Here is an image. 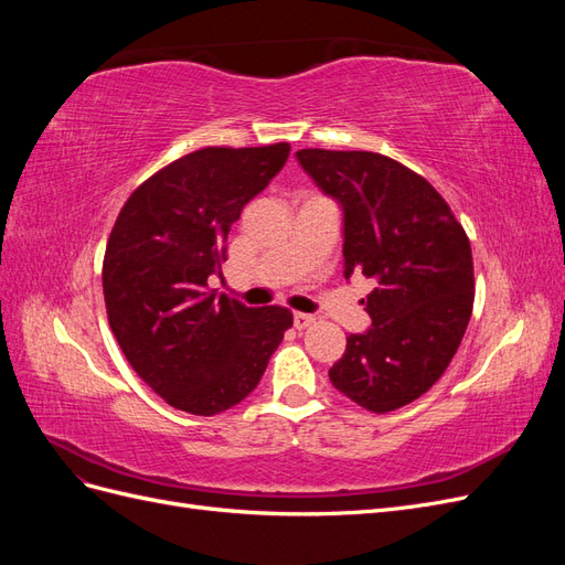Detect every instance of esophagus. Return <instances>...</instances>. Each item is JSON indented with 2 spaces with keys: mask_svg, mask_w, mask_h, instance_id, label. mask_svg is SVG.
<instances>
[{
  "mask_svg": "<svg viewBox=\"0 0 565 565\" xmlns=\"http://www.w3.org/2000/svg\"><path fill=\"white\" fill-rule=\"evenodd\" d=\"M316 322V316H309V313H295V328L297 330H306L309 324Z\"/></svg>",
  "mask_w": 565,
  "mask_h": 565,
  "instance_id": "obj_1",
  "label": "esophagus"
}]
</instances>
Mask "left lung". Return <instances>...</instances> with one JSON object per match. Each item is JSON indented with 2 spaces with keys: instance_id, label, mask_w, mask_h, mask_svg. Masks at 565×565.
<instances>
[{
  "instance_id": "8db88e82",
  "label": "left lung",
  "mask_w": 565,
  "mask_h": 565,
  "mask_svg": "<svg viewBox=\"0 0 565 565\" xmlns=\"http://www.w3.org/2000/svg\"><path fill=\"white\" fill-rule=\"evenodd\" d=\"M301 167L344 207V276L377 287L372 328L349 334L330 382L370 413L424 396L448 370L473 311L469 235L422 174L370 150H297Z\"/></svg>"
}]
</instances>
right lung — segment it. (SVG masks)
Instances as JSON below:
<instances>
[{
    "instance_id": "1",
    "label": "right lung",
    "mask_w": 565,
    "mask_h": 565,
    "mask_svg": "<svg viewBox=\"0 0 565 565\" xmlns=\"http://www.w3.org/2000/svg\"><path fill=\"white\" fill-rule=\"evenodd\" d=\"M287 156L289 143L193 150L117 214L104 256L110 330L134 372L183 413L212 417L247 398L292 328L285 306L247 309L207 289L231 226Z\"/></svg>"
}]
</instances>
